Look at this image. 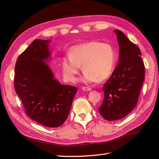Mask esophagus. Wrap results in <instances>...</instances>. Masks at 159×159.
Returning <instances> with one entry per match:
<instances>
[{
	"label": "esophagus",
	"instance_id": "34e87169",
	"mask_svg": "<svg viewBox=\"0 0 159 159\" xmlns=\"http://www.w3.org/2000/svg\"><path fill=\"white\" fill-rule=\"evenodd\" d=\"M82 90L84 91H89L91 90V88H88V87H82Z\"/></svg>",
	"mask_w": 159,
	"mask_h": 159
}]
</instances>
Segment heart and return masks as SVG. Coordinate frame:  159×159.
<instances>
[{
	"instance_id": "obj_1",
	"label": "heart",
	"mask_w": 159,
	"mask_h": 159,
	"mask_svg": "<svg viewBox=\"0 0 159 159\" xmlns=\"http://www.w3.org/2000/svg\"><path fill=\"white\" fill-rule=\"evenodd\" d=\"M117 53L112 45L91 41L71 47L68 56L63 57L61 68L64 79L75 82L80 71L84 72L80 81L89 84L102 81L111 75L117 64Z\"/></svg>"
}]
</instances>
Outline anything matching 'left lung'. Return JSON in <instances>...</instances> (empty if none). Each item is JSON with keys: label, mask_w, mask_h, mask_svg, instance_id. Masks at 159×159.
<instances>
[{"label": "left lung", "mask_w": 159, "mask_h": 159, "mask_svg": "<svg viewBox=\"0 0 159 159\" xmlns=\"http://www.w3.org/2000/svg\"><path fill=\"white\" fill-rule=\"evenodd\" d=\"M116 34L119 46V64L103 87L104 99L99 108L107 121L123 119L136 106L145 80V66L139 47L119 30Z\"/></svg>", "instance_id": "obj_1"}]
</instances>
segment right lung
I'll use <instances>...</instances> for the list:
<instances>
[{"mask_svg": "<svg viewBox=\"0 0 159 159\" xmlns=\"http://www.w3.org/2000/svg\"><path fill=\"white\" fill-rule=\"evenodd\" d=\"M48 40L36 39L18 57L14 88L28 116L48 127H57L68 117L77 93L57 80L46 62L51 59Z\"/></svg>", "mask_w": 159, "mask_h": 159, "instance_id": "1", "label": "right lung"}]
</instances>
